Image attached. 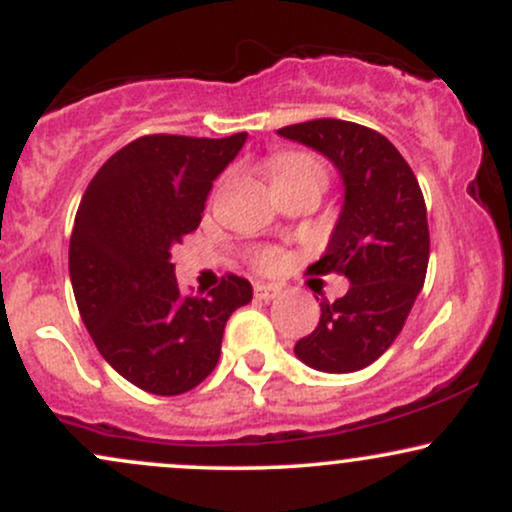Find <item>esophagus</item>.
Here are the masks:
<instances>
[{"mask_svg":"<svg viewBox=\"0 0 512 512\" xmlns=\"http://www.w3.org/2000/svg\"><path fill=\"white\" fill-rule=\"evenodd\" d=\"M276 296H279V286H274V284H255V298H260V301L269 303V301H274Z\"/></svg>","mask_w":512,"mask_h":512,"instance_id":"1","label":"esophagus"}]
</instances>
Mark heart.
<instances>
[{
  "mask_svg": "<svg viewBox=\"0 0 512 512\" xmlns=\"http://www.w3.org/2000/svg\"><path fill=\"white\" fill-rule=\"evenodd\" d=\"M269 168H272L274 190L301 185V182H320L325 187L327 182V173L322 163L313 154H305V151H279L269 161ZM279 262V250L262 248L255 252V264L260 269H274Z\"/></svg>",
  "mask_w": 512,
  "mask_h": 512,
  "instance_id": "obj_1",
  "label": "heart"
}]
</instances>
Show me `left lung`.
<instances>
[{"label": "left lung", "mask_w": 512, "mask_h": 512, "mask_svg": "<svg viewBox=\"0 0 512 512\" xmlns=\"http://www.w3.org/2000/svg\"><path fill=\"white\" fill-rule=\"evenodd\" d=\"M276 134L330 158L344 182L342 214L310 269L344 274L351 286L320 303V322L293 351L322 373H354L390 349L424 289L431 248L424 195L409 163L375 129L325 117Z\"/></svg>", "instance_id": "obj_1"}]
</instances>
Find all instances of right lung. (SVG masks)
Wrapping results in <instances>:
<instances>
[{
  "instance_id": "add662e5",
  "label": "right lung",
  "mask_w": 512,
  "mask_h": 512,
  "mask_svg": "<svg viewBox=\"0 0 512 512\" xmlns=\"http://www.w3.org/2000/svg\"><path fill=\"white\" fill-rule=\"evenodd\" d=\"M245 139L139 137L103 163L81 197L69 240L81 320L105 361L151 395L202 383L219 363L228 317L252 301L250 281L236 274L207 296H185L170 262Z\"/></svg>"
}]
</instances>
